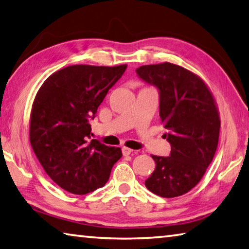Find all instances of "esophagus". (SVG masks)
I'll list each match as a JSON object with an SVG mask.
<instances>
[{
  "label": "esophagus",
  "mask_w": 249,
  "mask_h": 249,
  "mask_svg": "<svg viewBox=\"0 0 249 249\" xmlns=\"http://www.w3.org/2000/svg\"><path fill=\"white\" fill-rule=\"evenodd\" d=\"M122 153H123L124 156H128L133 153V150L130 148H127V147H123V148H122Z\"/></svg>",
  "instance_id": "esophagus-1"
}]
</instances>
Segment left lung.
<instances>
[{
	"label": "left lung",
	"mask_w": 249,
	"mask_h": 249,
	"mask_svg": "<svg viewBox=\"0 0 249 249\" xmlns=\"http://www.w3.org/2000/svg\"><path fill=\"white\" fill-rule=\"evenodd\" d=\"M136 72L159 91V115L171 145L169 157L151 155L156 168L145 185L162 197L182 196L199 183L215 155L221 127L215 100L200 77L170 62Z\"/></svg>",
	"instance_id": "1"
}]
</instances>
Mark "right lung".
<instances>
[{
  "label": "right lung",
  "mask_w": 249,
  "mask_h": 249,
  "mask_svg": "<svg viewBox=\"0 0 249 249\" xmlns=\"http://www.w3.org/2000/svg\"><path fill=\"white\" fill-rule=\"evenodd\" d=\"M127 66L74 65L58 70L34 100L29 141L54 183L73 195H87L107 182L122 157L120 147L91 140L90 120Z\"/></svg>",
  "instance_id": "obj_1"
}]
</instances>
